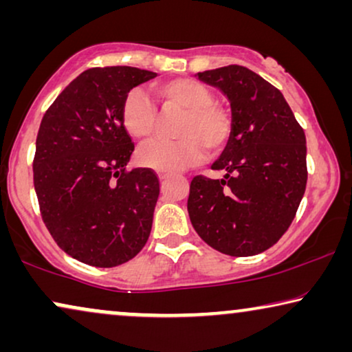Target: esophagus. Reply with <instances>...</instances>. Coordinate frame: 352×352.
<instances>
[{"instance_id": "1", "label": "esophagus", "mask_w": 352, "mask_h": 352, "mask_svg": "<svg viewBox=\"0 0 352 352\" xmlns=\"http://www.w3.org/2000/svg\"><path fill=\"white\" fill-rule=\"evenodd\" d=\"M158 177H160V181H166L168 177H170V173H165V171H158Z\"/></svg>"}]
</instances>
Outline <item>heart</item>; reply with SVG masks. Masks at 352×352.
<instances>
[{
	"mask_svg": "<svg viewBox=\"0 0 352 352\" xmlns=\"http://www.w3.org/2000/svg\"><path fill=\"white\" fill-rule=\"evenodd\" d=\"M165 109L184 110L177 124L176 141H153L138 153L142 166L157 171H179L194 166L205 158L206 147L218 152L226 147L232 134V117L223 105L213 100V93L200 81L176 78L153 88ZM123 128L134 139H148L155 133L158 109L151 96L134 88L124 96L120 109Z\"/></svg>",
	"mask_w": 352,
	"mask_h": 352,
	"instance_id": "b5f03b06",
	"label": "heart"
}]
</instances>
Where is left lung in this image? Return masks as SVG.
<instances>
[{"label": "left lung", "mask_w": 352, "mask_h": 352, "mask_svg": "<svg viewBox=\"0 0 352 352\" xmlns=\"http://www.w3.org/2000/svg\"><path fill=\"white\" fill-rule=\"evenodd\" d=\"M228 96L232 134L213 170L190 181L187 211L197 234L230 256H253L287 232L305 195L306 136L280 91L242 65L200 72Z\"/></svg>", "instance_id": "8db88e82"}]
</instances>
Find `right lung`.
Instances as JSON below:
<instances>
[{
  "label": "right lung",
  "mask_w": 352,
  "mask_h": 352,
  "mask_svg": "<svg viewBox=\"0 0 352 352\" xmlns=\"http://www.w3.org/2000/svg\"><path fill=\"white\" fill-rule=\"evenodd\" d=\"M155 76L136 67L88 69L43 115L33 157L43 223L89 266L129 261L151 235L160 179L151 168H126L134 142L120 109L129 89Z\"/></svg>",
  "instance_id": "1"
}]
</instances>
